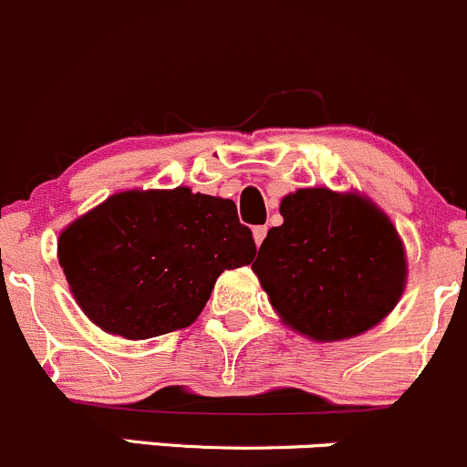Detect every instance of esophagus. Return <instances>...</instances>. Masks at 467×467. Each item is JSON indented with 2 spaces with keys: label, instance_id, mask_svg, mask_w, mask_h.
Returning a JSON list of instances; mask_svg holds the SVG:
<instances>
[{
  "label": "esophagus",
  "instance_id": "34e87169",
  "mask_svg": "<svg viewBox=\"0 0 467 467\" xmlns=\"http://www.w3.org/2000/svg\"><path fill=\"white\" fill-rule=\"evenodd\" d=\"M265 235H267L265 224H261V227H254V243H256L258 247H261V243L265 240Z\"/></svg>",
  "mask_w": 467,
  "mask_h": 467
}]
</instances>
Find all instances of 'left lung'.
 Masks as SVG:
<instances>
[{"label": "left lung", "instance_id": "1", "mask_svg": "<svg viewBox=\"0 0 467 467\" xmlns=\"http://www.w3.org/2000/svg\"><path fill=\"white\" fill-rule=\"evenodd\" d=\"M281 227L258 249L254 274L283 324L312 341L367 333L400 301L407 252L391 218L358 191L296 189Z\"/></svg>", "mask_w": 467, "mask_h": 467}]
</instances>
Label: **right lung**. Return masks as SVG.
<instances>
[{
  "mask_svg": "<svg viewBox=\"0 0 467 467\" xmlns=\"http://www.w3.org/2000/svg\"><path fill=\"white\" fill-rule=\"evenodd\" d=\"M254 256L234 202L189 186L119 191L57 238L80 310L108 335L134 341L193 324L220 274Z\"/></svg>",
  "mask_w": 467,
  "mask_h": 467,
  "instance_id": "add662e5",
  "label": "right lung"
}]
</instances>
